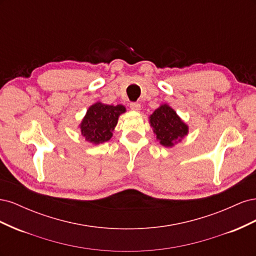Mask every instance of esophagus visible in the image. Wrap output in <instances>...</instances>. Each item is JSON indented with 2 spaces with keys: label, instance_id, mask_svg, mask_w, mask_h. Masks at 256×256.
<instances>
[{
  "label": "esophagus",
  "instance_id": "1",
  "mask_svg": "<svg viewBox=\"0 0 256 256\" xmlns=\"http://www.w3.org/2000/svg\"><path fill=\"white\" fill-rule=\"evenodd\" d=\"M130 109L134 111H140L141 110V104L138 102H131L130 104Z\"/></svg>",
  "mask_w": 256,
  "mask_h": 256
}]
</instances>
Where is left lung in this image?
Here are the masks:
<instances>
[{"instance_id": "8db88e82", "label": "left lung", "mask_w": 256, "mask_h": 256, "mask_svg": "<svg viewBox=\"0 0 256 256\" xmlns=\"http://www.w3.org/2000/svg\"><path fill=\"white\" fill-rule=\"evenodd\" d=\"M150 126L154 128L157 140L166 147H172L188 134V126L168 104L160 106L150 116Z\"/></svg>"}]
</instances>
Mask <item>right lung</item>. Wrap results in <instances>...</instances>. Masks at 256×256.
<instances>
[{"mask_svg": "<svg viewBox=\"0 0 256 256\" xmlns=\"http://www.w3.org/2000/svg\"><path fill=\"white\" fill-rule=\"evenodd\" d=\"M125 111V106L122 104L109 106L102 102L92 104L80 125L82 136H85V140L94 144L109 141L118 116Z\"/></svg>", "mask_w": 256, "mask_h": 256, "instance_id": "right-lung-1", "label": "right lung"}]
</instances>
